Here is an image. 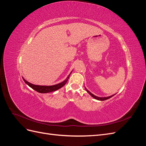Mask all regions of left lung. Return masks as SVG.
Listing matches in <instances>:
<instances>
[{
  "label": "left lung",
  "mask_w": 146,
  "mask_h": 146,
  "mask_svg": "<svg viewBox=\"0 0 146 146\" xmlns=\"http://www.w3.org/2000/svg\"><path fill=\"white\" fill-rule=\"evenodd\" d=\"M86 89V88H85ZM86 91L88 92V93H89L92 98H94V99H97V100H107V99H110V98H111V97H113L114 95H113V96H109V97H107V98H99V97H97V96H94V94H92L91 92H90L89 91H88V90H86Z\"/></svg>",
  "instance_id": "8db88e82"
}]
</instances>
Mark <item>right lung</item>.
Instances as JSON below:
<instances>
[{"instance_id":"obj_1","label":"right lung","mask_w":146,"mask_h":146,"mask_svg":"<svg viewBox=\"0 0 146 146\" xmlns=\"http://www.w3.org/2000/svg\"><path fill=\"white\" fill-rule=\"evenodd\" d=\"M70 76H69L67 77V78L66 79V80L61 82L60 83L57 84V85H52V86H40V85H33V84H32L29 83V82H27V80H25L24 78L23 80L25 82V83L26 84H27V85L33 89L34 90H35L36 91L39 92V93H48V92H54L56 90H59L60 88H61V87H63L65 84L67 83L69 77Z\"/></svg>"}]
</instances>
